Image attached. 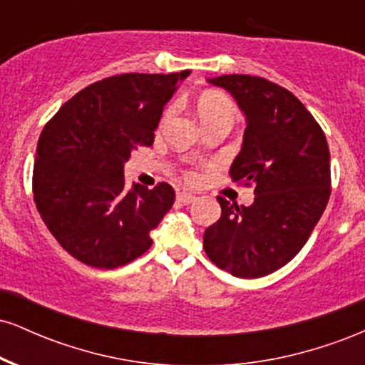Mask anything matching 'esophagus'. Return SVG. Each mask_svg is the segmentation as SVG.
Wrapping results in <instances>:
<instances>
[{
  "instance_id": "1",
  "label": "esophagus",
  "mask_w": 365,
  "mask_h": 365,
  "mask_svg": "<svg viewBox=\"0 0 365 365\" xmlns=\"http://www.w3.org/2000/svg\"><path fill=\"white\" fill-rule=\"evenodd\" d=\"M195 199H197V197L194 194H188V192H178V194H177L178 202L185 204V206H187V204L195 202Z\"/></svg>"
}]
</instances>
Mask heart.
I'll list each match as a JSON object with an SVG mask.
<instances>
[{"label": "heart", "instance_id": "obj_1", "mask_svg": "<svg viewBox=\"0 0 365 365\" xmlns=\"http://www.w3.org/2000/svg\"><path fill=\"white\" fill-rule=\"evenodd\" d=\"M173 111L175 108L170 106L165 113V120L170 118ZM197 115H199L202 125L216 120H228L233 123V120H235L237 116V110L235 106H233V103L230 101L225 94H220V92H207V94H204L202 98L199 99V103H197Z\"/></svg>", "mask_w": 365, "mask_h": 365}]
</instances>
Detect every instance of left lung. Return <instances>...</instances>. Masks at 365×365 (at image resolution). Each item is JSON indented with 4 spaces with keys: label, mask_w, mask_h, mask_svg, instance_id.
Masks as SVG:
<instances>
[{
    "label": "left lung",
    "mask_w": 365,
    "mask_h": 365,
    "mask_svg": "<svg viewBox=\"0 0 365 365\" xmlns=\"http://www.w3.org/2000/svg\"><path fill=\"white\" fill-rule=\"evenodd\" d=\"M245 115L233 182L254 185L250 206L217 197L221 217L204 232V250L237 278H261L290 262L311 237L331 194L329 149L314 116L290 91L252 75H221Z\"/></svg>",
    "instance_id": "obj_1"
}]
</instances>
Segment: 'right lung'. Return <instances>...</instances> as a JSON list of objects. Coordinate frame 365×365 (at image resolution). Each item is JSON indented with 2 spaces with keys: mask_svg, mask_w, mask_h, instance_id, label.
<instances>
[{
  "mask_svg": "<svg viewBox=\"0 0 365 365\" xmlns=\"http://www.w3.org/2000/svg\"><path fill=\"white\" fill-rule=\"evenodd\" d=\"M188 75L104 78L46 123L32 177L37 211L58 244L87 266L115 269L139 257L173 206V187L127 188L123 168L132 150L153 145L166 103Z\"/></svg>",
  "mask_w": 365,
  "mask_h": 365,
  "instance_id": "1",
  "label": "right lung"
}]
</instances>
